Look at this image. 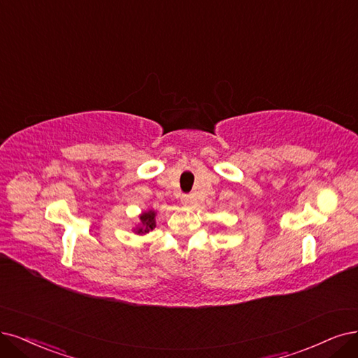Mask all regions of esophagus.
I'll return each instance as SVG.
<instances>
[{
  "instance_id": "esophagus-1",
  "label": "esophagus",
  "mask_w": 358,
  "mask_h": 358,
  "mask_svg": "<svg viewBox=\"0 0 358 358\" xmlns=\"http://www.w3.org/2000/svg\"><path fill=\"white\" fill-rule=\"evenodd\" d=\"M181 203H182L184 206H189V205H192V203H193L192 196H182V197H181Z\"/></svg>"
}]
</instances>
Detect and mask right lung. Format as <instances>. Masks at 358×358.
<instances>
[{"mask_svg": "<svg viewBox=\"0 0 358 358\" xmlns=\"http://www.w3.org/2000/svg\"><path fill=\"white\" fill-rule=\"evenodd\" d=\"M138 220H140L138 224L132 229V231L138 236L150 233L156 227V210L155 209L143 210V213L138 215Z\"/></svg>", "mask_w": 358, "mask_h": 358, "instance_id": "1", "label": "right lung"}]
</instances>
